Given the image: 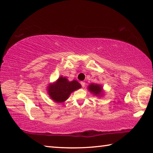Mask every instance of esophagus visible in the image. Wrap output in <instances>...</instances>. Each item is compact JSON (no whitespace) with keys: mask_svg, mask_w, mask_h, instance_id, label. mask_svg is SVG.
<instances>
[{"mask_svg":"<svg viewBox=\"0 0 153 153\" xmlns=\"http://www.w3.org/2000/svg\"><path fill=\"white\" fill-rule=\"evenodd\" d=\"M80 84H81V85H82V86L83 88H84L85 87V82H80Z\"/></svg>","mask_w":153,"mask_h":153,"instance_id":"34e87169","label":"esophagus"}]
</instances>
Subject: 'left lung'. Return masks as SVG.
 <instances>
[{
  "instance_id": "8db88e82",
  "label": "left lung",
  "mask_w": 153,
  "mask_h": 153,
  "mask_svg": "<svg viewBox=\"0 0 153 153\" xmlns=\"http://www.w3.org/2000/svg\"><path fill=\"white\" fill-rule=\"evenodd\" d=\"M88 90L91 93L94 94V95L100 96L102 94V88L100 84H91L88 86Z\"/></svg>"
}]
</instances>
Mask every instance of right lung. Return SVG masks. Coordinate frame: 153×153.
<instances>
[{"label": "right lung", "instance_id": "1", "mask_svg": "<svg viewBox=\"0 0 153 153\" xmlns=\"http://www.w3.org/2000/svg\"><path fill=\"white\" fill-rule=\"evenodd\" d=\"M81 84L76 80L69 82L66 77L61 76L53 84H49L48 91L53 100L61 103L67 100L71 93L81 88Z\"/></svg>", "mask_w": 153, "mask_h": 153}]
</instances>
